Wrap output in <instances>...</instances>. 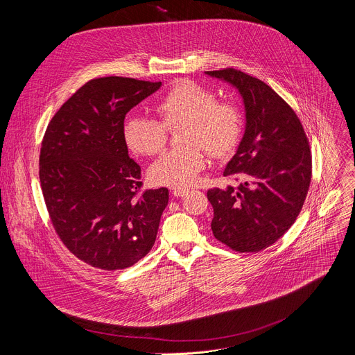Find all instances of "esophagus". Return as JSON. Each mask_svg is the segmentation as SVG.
<instances>
[{"label":"esophagus","instance_id":"esophagus-1","mask_svg":"<svg viewBox=\"0 0 355 355\" xmlns=\"http://www.w3.org/2000/svg\"><path fill=\"white\" fill-rule=\"evenodd\" d=\"M189 191L188 189H185V188H181V189H174V196H177V198H180V196H185L187 193H188Z\"/></svg>","mask_w":355,"mask_h":355}]
</instances>
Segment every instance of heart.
I'll return each mask as SVG.
<instances>
[{
  "mask_svg": "<svg viewBox=\"0 0 355 355\" xmlns=\"http://www.w3.org/2000/svg\"><path fill=\"white\" fill-rule=\"evenodd\" d=\"M155 118L130 115L123 123L129 148L141 156L160 153L167 143V129L182 128V148L170 150L148 168L150 181L170 188H188L205 166L202 148L212 157L234 150L241 133V115L236 105L216 101L215 92L191 80L175 83L157 103Z\"/></svg>",
  "mask_w": 355,
  "mask_h": 355,
  "instance_id": "b5f03b06",
  "label": "heart"
}]
</instances>
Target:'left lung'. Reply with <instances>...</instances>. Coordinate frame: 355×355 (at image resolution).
Instances as JSON below:
<instances>
[{
	"instance_id": "obj_1",
	"label": "left lung",
	"mask_w": 355,
	"mask_h": 355,
	"mask_svg": "<svg viewBox=\"0 0 355 355\" xmlns=\"http://www.w3.org/2000/svg\"><path fill=\"white\" fill-rule=\"evenodd\" d=\"M241 96L244 133L225 177L239 181L208 191L214 236L240 252L274 244L296 220L312 178L309 143L296 114L266 83L234 69L205 71Z\"/></svg>"
}]
</instances>
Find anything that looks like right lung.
Listing matches in <instances>:
<instances>
[{"mask_svg": "<svg viewBox=\"0 0 355 355\" xmlns=\"http://www.w3.org/2000/svg\"><path fill=\"white\" fill-rule=\"evenodd\" d=\"M162 83L103 77L83 85L50 121L39 178L56 233L81 261L107 271L136 264L153 247L168 189L141 187L123 137L126 114Z\"/></svg>", "mask_w": 355, "mask_h": 355, "instance_id": "add662e5", "label": "right lung"}]
</instances>
